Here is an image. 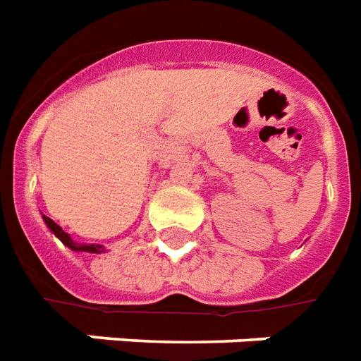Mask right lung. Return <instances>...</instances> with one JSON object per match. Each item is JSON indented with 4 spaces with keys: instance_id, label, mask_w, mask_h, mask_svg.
Returning <instances> with one entry per match:
<instances>
[{
    "instance_id": "obj_1",
    "label": "right lung",
    "mask_w": 361,
    "mask_h": 361,
    "mask_svg": "<svg viewBox=\"0 0 361 361\" xmlns=\"http://www.w3.org/2000/svg\"><path fill=\"white\" fill-rule=\"evenodd\" d=\"M45 221V226L49 228V231H51L55 237H57L59 241L63 243L65 247H68L71 250H74V252H92V255H101V252H106V248L103 247V245H95V243H76L74 239H72L71 235L66 233L65 229L61 228L59 224H55V221L51 220V218H47V216H42Z\"/></svg>"
}]
</instances>
